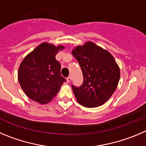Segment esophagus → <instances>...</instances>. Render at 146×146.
<instances>
[{
    "label": "esophagus",
    "instance_id": "34e87169",
    "mask_svg": "<svg viewBox=\"0 0 146 146\" xmlns=\"http://www.w3.org/2000/svg\"><path fill=\"white\" fill-rule=\"evenodd\" d=\"M71 80H72L71 76H68V78H67V81H68V82H70V81H71Z\"/></svg>",
    "mask_w": 146,
    "mask_h": 146
}]
</instances>
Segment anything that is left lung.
Returning a JSON list of instances; mask_svg holds the SVG:
<instances>
[{
  "mask_svg": "<svg viewBox=\"0 0 146 146\" xmlns=\"http://www.w3.org/2000/svg\"><path fill=\"white\" fill-rule=\"evenodd\" d=\"M72 54L84 78L79 87L72 84L76 100L86 108L102 106L111 98L120 78V70L113 57L92 42L77 46Z\"/></svg>",
  "mask_w": 146,
  "mask_h": 146,
  "instance_id": "obj_1",
  "label": "left lung"
}]
</instances>
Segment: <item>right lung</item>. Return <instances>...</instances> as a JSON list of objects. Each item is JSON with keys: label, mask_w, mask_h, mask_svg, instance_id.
Here are the masks:
<instances>
[{"label": "right lung", "mask_w": 146, "mask_h": 146, "mask_svg": "<svg viewBox=\"0 0 146 146\" xmlns=\"http://www.w3.org/2000/svg\"><path fill=\"white\" fill-rule=\"evenodd\" d=\"M64 46L43 43L26 56L18 70V79L28 98L40 104L50 102L66 81L61 76V65L55 59Z\"/></svg>", "instance_id": "obj_1"}]
</instances>
